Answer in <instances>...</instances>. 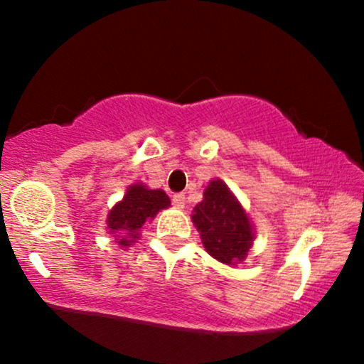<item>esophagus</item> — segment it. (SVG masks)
<instances>
[{"label":"esophagus","instance_id":"obj_1","mask_svg":"<svg viewBox=\"0 0 364 364\" xmlns=\"http://www.w3.org/2000/svg\"><path fill=\"white\" fill-rule=\"evenodd\" d=\"M185 202H186L185 193H174V195H173V205H174V207L183 208V207H185Z\"/></svg>","mask_w":364,"mask_h":364}]
</instances>
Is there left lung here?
I'll use <instances>...</instances> for the list:
<instances>
[{"label":"left lung","mask_w":364,"mask_h":364,"mask_svg":"<svg viewBox=\"0 0 364 364\" xmlns=\"http://www.w3.org/2000/svg\"><path fill=\"white\" fill-rule=\"evenodd\" d=\"M191 219L215 260L225 265L245 260L253 243V229L243 207L223 181H210Z\"/></svg>","instance_id":"8db88e82"}]
</instances>
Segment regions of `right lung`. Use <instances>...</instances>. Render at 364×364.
Wrapping results in <instances>:
<instances>
[{"instance_id": "add662e5", "label": "right lung", "mask_w": 364, "mask_h": 364, "mask_svg": "<svg viewBox=\"0 0 364 364\" xmlns=\"http://www.w3.org/2000/svg\"><path fill=\"white\" fill-rule=\"evenodd\" d=\"M169 196L162 190H149L144 185H133L119 203L109 212L107 228L121 237V246H129L139 237V231L145 220L154 219L159 210L169 207Z\"/></svg>"}]
</instances>
